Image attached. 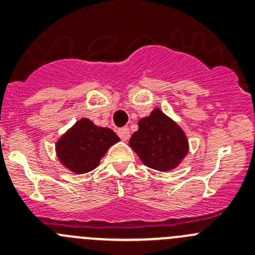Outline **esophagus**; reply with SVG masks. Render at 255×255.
<instances>
[{
  "label": "esophagus",
  "mask_w": 255,
  "mask_h": 255,
  "mask_svg": "<svg viewBox=\"0 0 255 255\" xmlns=\"http://www.w3.org/2000/svg\"><path fill=\"white\" fill-rule=\"evenodd\" d=\"M117 133H118V135H120V138L122 140H128L129 139V137H130V132H129V128L128 127H123V128H120V129L117 130Z\"/></svg>",
  "instance_id": "esophagus-1"
}]
</instances>
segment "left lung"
<instances>
[{
    "label": "left lung",
    "instance_id": "1",
    "mask_svg": "<svg viewBox=\"0 0 255 255\" xmlns=\"http://www.w3.org/2000/svg\"><path fill=\"white\" fill-rule=\"evenodd\" d=\"M129 146L144 165L159 171H169L181 163L189 151V142L176 122L159 109L140 118L138 130L132 134Z\"/></svg>",
    "mask_w": 255,
    "mask_h": 255
}]
</instances>
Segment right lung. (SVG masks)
<instances>
[{
  "label": "right lung",
  "instance_id": "obj_1",
  "mask_svg": "<svg viewBox=\"0 0 255 255\" xmlns=\"http://www.w3.org/2000/svg\"><path fill=\"white\" fill-rule=\"evenodd\" d=\"M120 142L110 128L99 127L87 118L79 120L55 144L56 156L70 171L85 174L94 170L110 146Z\"/></svg>",
  "mask_w": 255,
  "mask_h": 255
}]
</instances>
